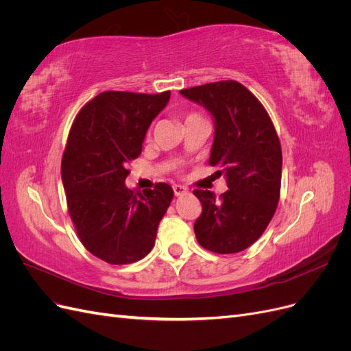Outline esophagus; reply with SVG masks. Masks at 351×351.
Listing matches in <instances>:
<instances>
[{"label": "esophagus", "mask_w": 351, "mask_h": 351, "mask_svg": "<svg viewBox=\"0 0 351 351\" xmlns=\"http://www.w3.org/2000/svg\"><path fill=\"white\" fill-rule=\"evenodd\" d=\"M173 190L176 196H184L189 193V189L186 186H180V184H174Z\"/></svg>", "instance_id": "obj_1"}]
</instances>
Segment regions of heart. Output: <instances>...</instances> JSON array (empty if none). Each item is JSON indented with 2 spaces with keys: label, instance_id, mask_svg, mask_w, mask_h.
I'll list each match as a JSON object with an SVG mask.
<instances>
[{
  "label": "heart",
  "instance_id": "obj_1",
  "mask_svg": "<svg viewBox=\"0 0 351 351\" xmlns=\"http://www.w3.org/2000/svg\"><path fill=\"white\" fill-rule=\"evenodd\" d=\"M196 117H200V115L196 114V112H189V114L186 115V121L190 120V119H196Z\"/></svg>",
  "mask_w": 351,
  "mask_h": 351
}]
</instances>
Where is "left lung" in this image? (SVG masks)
<instances>
[{
    "label": "left lung",
    "instance_id": "left-lung-1",
    "mask_svg": "<svg viewBox=\"0 0 351 351\" xmlns=\"http://www.w3.org/2000/svg\"><path fill=\"white\" fill-rule=\"evenodd\" d=\"M180 93L214 115L209 165L219 167L217 174H226L228 187L218 199L208 190H193L202 204L195 221L196 239L214 253L241 252L263 234L278 206L282 152L277 130L261 101L236 80Z\"/></svg>",
    "mask_w": 351,
    "mask_h": 351
}]
</instances>
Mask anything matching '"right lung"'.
<instances>
[{
	"instance_id": "right-lung-1",
	"label": "right lung",
	"mask_w": 351,
	"mask_h": 351,
	"mask_svg": "<svg viewBox=\"0 0 351 351\" xmlns=\"http://www.w3.org/2000/svg\"><path fill=\"white\" fill-rule=\"evenodd\" d=\"M169 95L102 92L71 124L61 159L69 215L84 249L107 263L145 258L173 200L167 183L143 192L124 184L129 162L142 154L146 130Z\"/></svg>"
}]
</instances>
